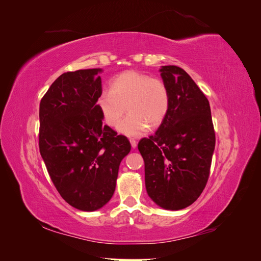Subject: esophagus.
<instances>
[{
	"mask_svg": "<svg viewBox=\"0 0 261 261\" xmlns=\"http://www.w3.org/2000/svg\"><path fill=\"white\" fill-rule=\"evenodd\" d=\"M130 145H132V148H136L137 147V141L135 139H130Z\"/></svg>",
	"mask_w": 261,
	"mask_h": 261,
	"instance_id": "obj_1",
	"label": "esophagus"
}]
</instances>
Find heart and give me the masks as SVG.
Returning <instances> with one entry per match:
<instances>
[{
	"instance_id": "b5f03b06",
	"label": "heart",
	"mask_w": 261,
	"mask_h": 261,
	"mask_svg": "<svg viewBox=\"0 0 261 261\" xmlns=\"http://www.w3.org/2000/svg\"><path fill=\"white\" fill-rule=\"evenodd\" d=\"M171 106V92L160 78L136 70H126L110 83V90H102L97 107L110 127H116L127 108L129 115L118 130L128 137H139L151 127L159 126Z\"/></svg>"
}]
</instances>
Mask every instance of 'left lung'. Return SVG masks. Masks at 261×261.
Segmentation results:
<instances>
[{
    "label": "left lung",
    "mask_w": 261,
    "mask_h": 261,
    "mask_svg": "<svg viewBox=\"0 0 261 261\" xmlns=\"http://www.w3.org/2000/svg\"><path fill=\"white\" fill-rule=\"evenodd\" d=\"M160 72L171 92L170 110L154 135L139 141L138 150L150 198L163 209L179 210L206 187L216 134L209 101L192 77L175 65Z\"/></svg>",
    "instance_id": "1"
}]
</instances>
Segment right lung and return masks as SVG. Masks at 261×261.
<instances>
[{
  "label": "right lung",
  "mask_w": 261,
  "mask_h": 261,
  "mask_svg": "<svg viewBox=\"0 0 261 261\" xmlns=\"http://www.w3.org/2000/svg\"><path fill=\"white\" fill-rule=\"evenodd\" d=\"M101 68L58 77L40 101L39 149L55 188L70 206L94 211L112 198L118 167L130 151L125 136L102 124Z\"/></svg>",
  "instance_id": "right-lung-1"
}]
</instances>
